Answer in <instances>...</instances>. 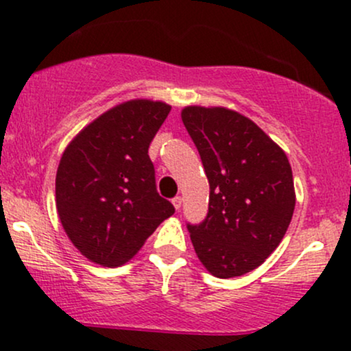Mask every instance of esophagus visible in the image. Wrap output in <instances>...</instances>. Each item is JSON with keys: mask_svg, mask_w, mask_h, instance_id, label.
<instances>
[{"mask_svg": "<svg viewBox=\"0 0 351 351\" xmlns=\"http://www.w3.org/2000/svg\"><path fill=\"white\" fill-rule=\"evenodd\" d=\"M173 206H175V209H180L181 208V203H183V198L181 196H175V198L171 199Z\"/></svg>", "mask_w": 351, "mask_h": 351, "instance_id": "1", "label": "esophagus"}]
</instances>
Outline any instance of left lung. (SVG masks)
I'll return each instance as SVG.
<instances>
[{"mask_svg":"<svg viewBox=\"0 0 351 351\" xmlns=\"http://www.w3.org/2000/svg\"><path fill=\"white\" fill-rule=\"evenodd\" d=\"M209 181L208 215L186 224L199 261L219 279L254 271L291 224L295 193L285 153L252 120L223 107L181 112Z\"/></svg>","mask_w":351,"mask_h":351,"instance_id":"left-lung-1","label":"left lung"}]
</instances>
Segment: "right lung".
I'll return each mask as SVG.
<instances>
[{
    "label": "right lung",
    "mask_w": 351,
    "mask_h": 351,
    "mask_svg": "<svg viewBox=\"0 0 351 351\" xmlns=\"http://www.w3.org/2000/svg\"><path fill=\"white\" fill-rule=\"evenodd\" d=\"M170 110L163 102H125L88 123L64 152L56 175L58 215L92 263H127L175 213L156 191L148 156Z\"/></svg>",
    "instance_id": "obj_1"
}]
</instances>
